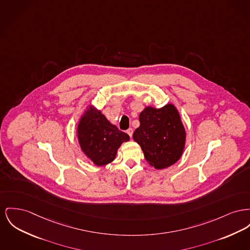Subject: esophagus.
<instances>
[{
	"label": "esophagus",
	"mask_w": 250,
	"mask_h": 250,
	"mask_svg": "<svg viewBox=\"0 0 250 250\" xmlns=\"http://www.w3.org/2000/svg\"><path fill=\"white\" fill-rule=\"evenodd\" d=\"M126 133L130 136V138H132V135H133V129L132 128H128L127 130H126Z\"/></svg>",
	"instance_id": "1"
}]
</instances>
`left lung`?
<instances>
[{
    "mask_svg": "<svg viewBox=\"0 0 250 250\" xmlns=\"http://www.w3.org/2000/svg\"><path fill=\"white\" fill-rule=\"evenodd\" d=\"M139 121L133 139L140 145L147 162L158 170L175 164L186 143L185 127L175 104H167L161 108L146 106Z\"/></svg>",
    "mask_w": 250,
    "mask_h": 250,
    "instance_id": "left-lung-1",
    "label": "left lung"
}]
</instances>
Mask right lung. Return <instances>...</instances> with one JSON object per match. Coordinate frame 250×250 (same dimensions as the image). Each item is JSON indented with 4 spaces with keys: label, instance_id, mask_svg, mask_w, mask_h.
Here are the masks:
<instances>
[{
    "label": "right lung",
    "instance_id": "right-lung-1",
    "mask_svg": "<svg viewBox=\"0 0 250 250\" xmlns=\"http://www.w3.org/2000/svg\"><path fill=\"white\" fill-rule=\"evenodd\" d=\"M76 135L82 152L96 166L113 162L119 147L129 141L126 133L119 130L91 104L79 119Z\"/></svg>",
    "mask_w": 250,
    "mask_h": 250
}]
</instances>
